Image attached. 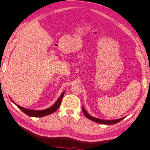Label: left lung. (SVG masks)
<instances>
[{"label":"left lung","instance_id":"left-lung-1","mask_svg":"<svg viewBox=\"0 0 150 150\" xmlns=\"http://www.w3.org/2000/svg\"><path fill=\"white\" fill-rule=\"evenodd\" d=\"M82 110H83V112L85 116L88 118L89 120H91V121H93L96 122H98V123H100V124H103V125H114L117 123V122H120V121H121L122 120H123L125 117H121V118L120 119H117V120H100V119H98L96 118V117H93L91 115H89L88 112L86 111L83 107H82Z\"/></svg>","mask_w":150,"mask_h":150}]
</instances>
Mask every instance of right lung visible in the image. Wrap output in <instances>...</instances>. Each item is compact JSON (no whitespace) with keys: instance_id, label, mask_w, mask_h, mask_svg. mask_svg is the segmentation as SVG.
Returning <instances> with one entry per match:
<instances>
[{"instance_id":"1","label":"right lung","mask_w":150,"mask_h":150,"mask_svg":"<svg viewBox=\"0 0 150 150\" xmlns=\"http://www.w3.org/2000/svg\"><path fill=\"white\" fill-rule=\"evenodd\" d=\"M64 93H65V91L62 93V94L61 95L60 97L59 98V99H57V101L55 103V104H54L53 106H52L51 107H50L49 108H47L44 110H29V109H26V108H24L23 107H21L19 105H17V104H16V103H13V101L12 100V99L11 98H10V99L13 103L16 104V106L18 108H19L22 112H24L25 114H26L27 115H28V116H31V117H42V116H47V115L52 114V113L55 112L57 110V109L59 108L61 101H62V99L63 98V96H64Z\"/></svg>"}]
</instances>
